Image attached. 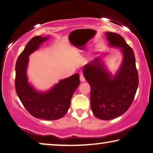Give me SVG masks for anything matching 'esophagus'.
I'll use <instances>...</instances> for the list:
<instances>
[{"mask_svg":"<svg viewBox=\"0 0 153 153\" xmlns=\"http://www.w3.org/2000/svg\"><path fill=\"white\" fill-rule=\"evenodd\" d=\"M80 82H85V78L82 73H81L80 75Z\"/></svg>","mask_w":153,"mask_h":153,"instance_id":"1","label":"esophagus"}]
</instances>
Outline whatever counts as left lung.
<instances>
[{"instance_id": "8db88e82", "label": "left lung", "mask_w": 153, "mask_h": 153, "mask_svg": "<svg viewBox=\"0 0 153 153\" xmlns=\"http://www.w3.org/2000/svg\"><path fill=\"white\" fill-rule=\"evenodd\" d=\"M110 47L120 49L123 56L115 74L108 70L98 56L85 65L83 75L90 85L91 108L96 117L109 120L123 115L129 109L138 86L134 51L119 34L105 32Z\"/></svg>"}]
</instances>
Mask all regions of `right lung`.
<instances>
[{
	"instance_id": "1",
	"label": "right lung",
	"mask_w": 153,
	"mask_h": 153,
	"mask_svg": "<svg viewBox=\"0 0 153 153\" xmlns=\"http://www.w3.org/2000/svg\"><path fill=\"white\" fill-rule=\"evenodd\" d=\"M50 38L33 37L19 56L15 66V89L18 97L30 115L39 119L55 120L66 115L70 108L72 96L80 85L79 74L59 80L45 91H38L28 82L27 71L28 56Z\"/></svg>"
}]
</instances>
